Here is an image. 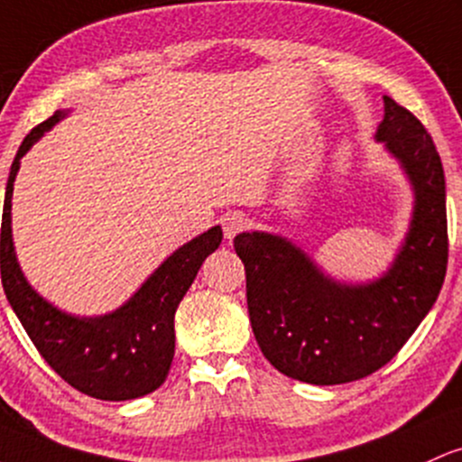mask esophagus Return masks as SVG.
<instances>
[{
	"instance_id": "34e87169",
	"label": "esophagus",
	"mask_w": 462,
	"mask_h": 462,
	"mask_svg": "<svg viewBox=\"0 0 462 462\" xmlns=\"http://www.w3.org/2000/svg\"><path fill=\"white\" fill-rule=\"evenodd\" d=\"M221 227H223V235L226 239H235L239 232H243L247 227V219L245 215L239 210H230L221 217Z\"/></svg>"
}]
</instances>
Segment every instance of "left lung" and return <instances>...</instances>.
<instances>
[{
  "instance_id": "1",
  "label": "left lung",
  "mask_w": 462,
  "mask_h": 462,
  "mask_svg": "<svg viewBox=\"0 0 462 462\" xmlns=\"http://www.w3.org/2000/svg\"><path fill=\"white\" fill-rule=\"evenodd\" d=\"M377 142L414 190L410 230L382 278L333 281L300 247L267 232L235 236L245 265L247 311L267 362L298 382L333 386L386 366L437 302L448 270L443 164L420 120L383 96Z\"/></svg>"
}]
</instances>
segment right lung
I'll return each instance as SVG.
<instances>
[{
	"label": "right lung",
	"instance_id": "add662e5",
	"mask_svg": "<svg viewBox=\"0 0 462 462\" xmlns=\"http://www.w3.org/2000/svg\"><path fill=\"white\" fill-rule=\"evenodd\" d=\"M65 111L34 126L10 166L0 235V272L6 298L37 351L69 386L103 402H126L164 383L175 355V311L201 263L219 247V226L181 245L146 278L123 307L107 316L79 318L43 300L28 285L13 247L10 208L19 160Z\"/></svg>",
	"mask_w": 462,
	"mask_h": 462
}]
</instances>
